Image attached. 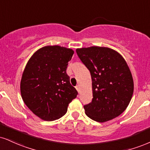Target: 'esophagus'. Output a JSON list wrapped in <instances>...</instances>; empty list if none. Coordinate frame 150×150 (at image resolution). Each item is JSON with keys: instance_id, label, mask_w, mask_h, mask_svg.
Masks as SVG:
<instances>
[{"instance_id": "esophagus-1", "label": "esophagus", "mask_w": 150, "mask_h": 150, "mask_svg": "<svg viewBox=\"0 0 150 150\" xmlns=\"http://www.w3.org/2000/svg\"><path fill=\"white\" fill-rule=\"evenodd\" d=\"M75 88H76L77 91H78V92H80V86H79V85H77V86H75Z\"/></svg>"}]
</instances>
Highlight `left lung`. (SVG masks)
<instances>
[{"mask_svg": "<svg viewBox=\"0 0 150 150\" xmlns=\"http://www.w3.org/2000/svg\"><path fill=\"white\" fill-rule=\"evenodd\" d=\"M80 60L92 80V101L84 106L86 115L98 122L118 117L127 109L133 93V80L127 61L105 47L77 48Z\"/></svg>", "mask_w": 150, "mask_h": 150, "instance_id": "8db88e82", "label": "left lung"}]
</instances>
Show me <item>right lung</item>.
<instances>
[{
    "label": "right lung",
    "instance_id": "obj_1",
    "mask_svg": "<svg viewBox=\"0 0 150 150\" xmlns=\"http://www.w3.org/2000/svg\"><path fill=\"white\" fill-rule=\"evenodd\" d=\"M72 49L59 45L43 47L27 62L20 83L21 98L34 115L45 121L61 118L77 91L66 73Z\"/></svg>",
    "mask_w": 150,
    "mask_h": 150
}]
</instances>
